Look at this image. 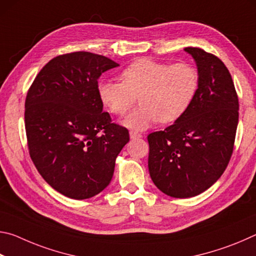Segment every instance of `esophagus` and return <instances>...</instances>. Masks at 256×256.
<instances>
[{
  "label": "esophagus",
  "instance_id": "1",
  "mask_svg": "<svg viewBox=\"0 0 256 256\" xmlns=\"http://www.w3.org/2000/svg\"><path fill=\"white\" fill-rule=\"evenodd\" d=\"M142 136L140 133H136V132H133V131H131L130 132V138H141Z\"/></svg>",
  "mask_w": 256,
  "mask_h": 256
}]
</instances>
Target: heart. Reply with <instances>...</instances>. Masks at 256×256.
<instances>
[{"instance_id":"b5f03b06","label":"heart","mask_w":256,"mask_h":256,"mask_svg":"<svg viewBox=\"0 0 256 256\" xmlns=\"http://www.w3.org/2000/svg\"><path fill=\"white\" fill-rule=\"evenodd\" d=\"M120 84L100 81L97 94L102 106L115 116H122L138 98L140 108L122 123L133 131H144L158 122L178 120L192 104L198 88L196 68L188 63L168 64L138 58L122 71Z\"/></svg>"}]
</instances>
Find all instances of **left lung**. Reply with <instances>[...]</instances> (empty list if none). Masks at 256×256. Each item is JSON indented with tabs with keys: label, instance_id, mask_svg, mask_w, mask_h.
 <instances>
[{
	"label": "left lung",
	"instance_id": "1",
	"mask_svg": "<svg viewBox=\"0 0 256 256\" xmlns=\"http://www.w3.org/2000/svg\"><path fill=\"white\" fill-rule=\"evenodd\" d=\"M184 50L198 66L196 97L178 120L148 136L151 180L177 198L198 196L222 175L232 154L240 108L222 60L198 47Z\"/></svg>",
	"mask_w": 256,
	"mask_h": 256
}]
</instances>
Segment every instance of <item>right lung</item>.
<instances>
[{
    "mask_svg": "<svg viewBox=\"0 0 256 256\" xmlns=\"http://www.w3.org/2000/svg\"><path fill=\"white\" fill-rule=\"evenodd\" d=\"M118 64L89 52L56 56L34 78L24 104L29 154L42 178L74 200L100 193L130 140L112 123L97 94L98 79Z\"/></svg>",
    "mask_w": 256,
    "mask_h": 256,
    "instance_id": "right-lung-1",
    "label": "right lung"
}]
</instances>
